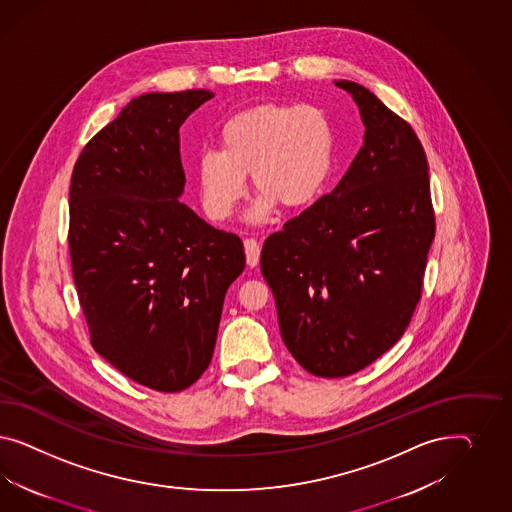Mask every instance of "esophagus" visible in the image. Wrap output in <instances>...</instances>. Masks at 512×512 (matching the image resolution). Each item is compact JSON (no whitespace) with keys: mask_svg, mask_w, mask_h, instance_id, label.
<instances>
[{"mask_svg":"<svg viewBox=\"0 0 512 512\" xmlns=\"http://www.w3.org/2000/svg\"><path fill=\"white\" fill-rule=\"evenodd\" d=\"M244 249H246V261H248L249 266L251 268L257 266L259 259H261V246H259V242L255 238H246L244 240Z\"/></svg>","mask_w":512,"mask_h":512,"instance_id":"esophagus-1","label":"esophagus"}]
</instances>
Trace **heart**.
I'll return each instance as SVG.
<instances>
[{
	"mask_svg": "<svg viewBox=\"0 0 512 512\" xmlns=\"http://www.w3.org/2000/svg\"><path fill=\"white\" fill-rule=\"evenodd\" d=\"M221 150L199 157L197 178L206 216L225 221L246 195V176L259 191L248 210L259 223L283 208L308 206L332 165V129L313 107L261 105L233 116L221 127Z\"/></svg>",
	"mask_w": 512,
	"mask_h": 512,
	"instance_id": "1",
	"label": "heart"
}]
</instances>
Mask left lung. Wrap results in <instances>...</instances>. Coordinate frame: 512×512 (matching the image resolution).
I'll return each mask as SVG.
<instances>
[{
	"label": "left lung",
	"instance_id": "left-lung-1",
	"mask_svg": "<svg viewBox=\"0 0 512 512\" xmlns=\"http://www.w3.org/2000/svg\"><path fill=\"white\" fill-rule=\"evenodd\" d=\"M334 84L355 99L364 144L332 193L261 251L283 343L317 377L360 372L402 338L435 236L419 137L368 88Z\"/></svg>",
	"mask_w": 512,
	"mask_h": 512
}]
</instances>
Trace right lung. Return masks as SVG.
I'll return each instance as SVG.
<instances>
[{"mask_svg": "<svg viewBox=\"0 0 512 512\" xmlns=\"http://www.w3.org/2000/svg\"><path fill=\"white\" fill-rule=\"evenodd\" d=\"M208 90L144 93L78 155L69 251L93 349L159 392L208 368L223 300L246 266L244 244L180 202V125Z\"/></svg>", "mask_w": 512, "mask_h": 512, "instance_id": "obj_1", "label": "right lung"}]
</instances>
